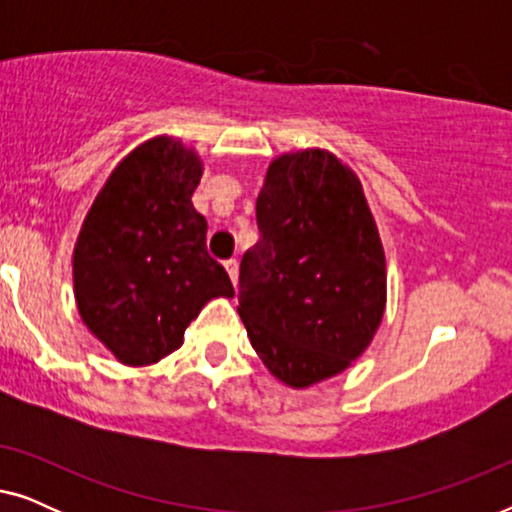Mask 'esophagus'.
<instances>
[{
  "mask_svg": "<svg viewBox=\"0 0 512 512\" xmlns=\"http://www.w3.org/2000/svg\"><path fill=\"white\" fill-rule=\"evenodd\" d=\"M223 265H226L230 282H233V284L237 286V275H240V263H237V258H228V261L223 263Z\"/></svg>",
  "mask_w": 512,
  "mask_h": 512,
  "instance_id": "34e87169",
  "label": "esophagus"
}]
</instances>
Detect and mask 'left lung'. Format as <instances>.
<instances>
[{"instance_id": "8db88e82", "label": "left lung", "mask_w": 512, "mask_h": 512, "mask_svg": "<svg viewBox=\"0 0 512 512\" xmlns=\"http://www.w3.org/2000/svg\"><path fill=\"white\" fill-rule=\"evenodd\" d=\"M261 240L240 263L251 347L293 389L366 352L387 303V263L361 181L331 151L275 158L256 200Z\"/></svg>"}]
</instances>
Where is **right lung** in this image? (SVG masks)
I'll return each instance as SVG.
<instances>
[{
	"mask_svg": "<svg viewBox=\"0 0 512 512\" xmlns=\"http://www.w3.org/2000/svg\"><path fill=\"white\" fill-rule=\"evenodd\" d=\"M202 160L160 135L130 151L83 221L74 247V296L88 331L125 366H151L184 345L212 298H233L207 254V221L193 193Z\"/></svg>",
	"mask_w": 512,
	"mask_h": 512,
	"instance_id": "add662e5",
	"label": "right lung"
}]
</instances>
